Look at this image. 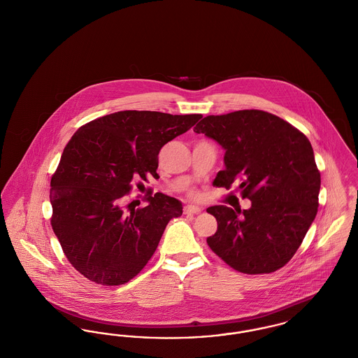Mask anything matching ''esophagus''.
Wrapping results in <instances>:
<instances>
[{
	"label": "esophagus",
	"mask_w": 358,
	"mask_h": 358,
	"mask_svg": "<svg viewBox=\"0 0 358 358\" xmlns=\"http://www.w3.org/2000/svg\"><path fill=\"white\" fill-rule=\"evenodd\" d=\"M203 209L200 206H196V205H187L184 206V213L185 215H199Z\"/></svg>",
	"instance_id": "34e87169"
}]
</instances>
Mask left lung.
<instances>
[{"label":"left lung","instance_id":"8db88e82","mask_svg":"<svg viewBox=\"0 0 358 358\" xmlns=\"http://www.w3.org/2000/svg\"><path fill=\"white\" fill-rule=\"evenodd\" d=\"M193 131L225 150V169L213 185L229 189L240 182L243 197L251 200L250 209H206L217 220L208 245L238 273L279 270L302 244L320 205L321 173L310 141L289 122L262 110L208 115Z\"/></svg>","mask_w":358,"mask_h":358}]
</instances>
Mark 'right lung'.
I'll return each mask as SVG.
<instances>
[{"label":"right lung","instance_id":"obj_1","mask_svg":"<svg viewBox=\"0 0 358 358\" xmlns=\"http://www.w3.org/2000/svg\"><path fill=\"white\" fill-rule=\"evenodd\" d=\"M201 114L118 111L82 126L51 178V225L69 263L103 286L127 283L153 256L182 204L164 193L126 210L133 182L157 176L158 154ZM133 204V203H131ZM129 206V205H127Z\"/></svg>","mask_w":358,"mask_h":358}]
</instances>
